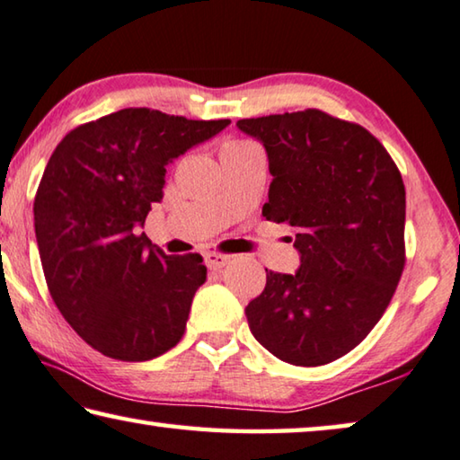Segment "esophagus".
<instances>
[{"mask_svg": "<svg viewBox=\"0 0 460 460\" xmlns=\"http://www.w3.org/2000/svg\"><path fill=\"white\" fill-rule=\"evenodd\" d=\"M229 260H231V256H225V253H217V252H210L204 256V261H207V266L210 270H221Z\"/></svg>", "mask_w": 460, "mask_h": 460, "instance_id": "obj_1", "label": "esophagus"}]
</instances>
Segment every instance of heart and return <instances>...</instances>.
Returning a JSON list of instances; mask_svg holds the SVG:
<instances>
[{
	"mask_svg": "<svg viewBox=\"0 0 460 460\" xmlns=\"http://www.w3.org/2000/svg\"><path fill=\"white\" fill-rule=\"evenodd\" d=\"M247 147H256L252 141H245V138H229L227 143L223 145L221 153H227V151H242V149H247Z\"/></svg>",
	"mask_w": 460,
	"mask_h": 460,
	"instance_id": "obj_1",
	"label": "heart"
}]
</instances>
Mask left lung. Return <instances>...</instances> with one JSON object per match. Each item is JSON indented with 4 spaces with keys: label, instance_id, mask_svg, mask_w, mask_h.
Returning <instances> with one entry per match:
<instances>
[{
    "label": "left lung",
    "instance_id": "1",
    "mask_svg": "<svg viewBox=\"0 0 460 460\" xmlns=\"http://www.w3.org/2000/svg\"><path fill=\"white\" fill-rule=\"evenodd\" d=\"M266 147L268 221L287 223L296 274L266 270L245 307L268 352L295 367L341 358L383 317L405 266V186L367 128L317 108L237 120Z\"/></svg>",
    "mask_w": 460,
    "mask_h": 460
}]
</instances>
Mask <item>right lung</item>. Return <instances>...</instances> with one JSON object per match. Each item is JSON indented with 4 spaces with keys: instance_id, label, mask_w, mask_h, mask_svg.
Returning <instances> with one entry per match:
<instances>
[{
    "instance_id": "add662e5",
    "label": "right lung",
    "mask_w": 460,
    "mask_h": 460,
    "mask_svg": "<svg viewBox=\"0 0 460 460\" xmlns=\"http://www.w3.org/2000/svg\"><path fill=\"white\" fill-rule=\"evenodd\" d=\"M229 122L125 108L69 130L50 155L34 196L42 272L65 322L108 358H157L184 335L207 266L165 256L138 227L164 199L165 165Z\"/></svg>"
}]
</instances>
